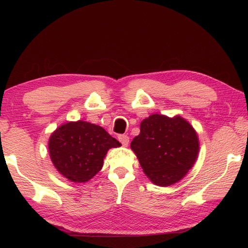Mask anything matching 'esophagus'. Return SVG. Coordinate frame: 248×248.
<instances>
[{
    "instance_id": "1",
    "label": "esophagus",
    "mask_w": 248,
    "mask_h": 248,
    "mask_svg": "<svg viewBox=\"0 0 248 248\" xmlns=\"http://www.w3.org/2000/svg\"><path fill=\"white\" fill-rule=\"evenodd\" d=\"M118 140L125 147L128 146V144H129V138L127 137V136H125V134H120V136L118 137Z\"/></svg>"
}]
</instances>
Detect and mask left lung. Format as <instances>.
Instances as JSON below:
<instances>
[{
    "instance_id": "1",
    "label": "left lung",
    "mask_w": 248,
    "mask_h": 248,
    "mask_svg": "<svg viewBox=\"0 0 248 248\" xmlns=\"http://www.w3.org/2000/svg\"><path fill=\"white\" fill-rule=\"evenodd\" d=\"M130 148L150 181L170 186L192 168L200 144L196 130L182 117L153 114L142 120Z\"/></svg>"
}]
</instances>
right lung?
<instances>
[{"mask_svg":"<svg viewBox=\"0 0 248 248\" xmlns=\"http://www.w3.org/2000/svg\"><path fill=\"white\" fill-rule=\"evenodd\" d=\"M120 146L101 126L80 120L59 126L48 140L49 156L55 168L76 183L92 179L102 169L108 150Z\"/></svg>","mask_w":248,"mask_h":248,"instance_id":"1","label":"right lung"}]
</instances>
